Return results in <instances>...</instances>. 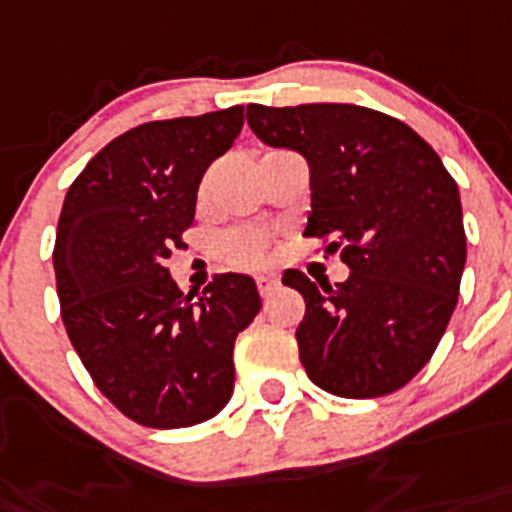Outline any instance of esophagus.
Returning a JSON list of instances; mask_svg holds the SVG:
<instances>
[{"instance_id": "obj_1", "label": "esophagus", "mask_w": 512, "mask_h": 512, "mask_svg": "<svg viewBox=\"0 0 512 512\" xmlns=\"http://www.w3.org/2000/svg\"><path fill=\"white\" fill-rule=\"evenodd\" d=\"M278 288H280L278 275H260V278H257V290H260L262 298H270Z\"/></svg>"}]
</instances>
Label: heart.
Here are the masks:
<instances>
[{"label":"heart","instance_id":"obj_1","mask_svg":"<svg viewBox=\"0 0 512 512\" xmlns=\"http://www.w3.org/2000/svg\"><path fill=\"white\" fill-rule=\"evenodd\" d=\"M265 237L260 232H234L227 234L222 242V250L229 262L242 267L260 265L265 257Z\"/></svg>","mask_w":512,"mask_h":512}]
</instances>
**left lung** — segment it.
<instances>
[{
    "label": "left lung",
    "instance_id": "8db88e82",
    "mask_svg": "<svg viewBox=\"0 0 512 512\" xmlns=\"http://www.w3.org/2000/svg\"><path fill=\"white\" fill-rule=\"evenodd\" d=\"M262 143L298 151L310 169L305 234L331 237L343 283L300 270V361L315 386L346 399L401 389L432 358L460 295L467 240L455 179L407 123L364 105H247Z\"/></svg>",
    "mask_w": 512,
    "mask_h": 512
}]
</instances>
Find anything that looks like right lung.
<instances>
[{"mask_svg":"<svg viewBox=\"0 0 512 512\" xmlns=\"http://www.w3.org/2000/svg\"><path fill=\"white\" fill-rule=\"evenodd\" d=\"M242 111L131 128L65 194L52 252L62 323L95 386L143 427L222 412L234 338L262 308L250 275H217L194 300L166 267L194 222L204 171L240 136Z\"/></svg>","mask_w":512,"mask_h":512,"instance_id":"right-lung-1","label":"right lung"}]
</instances>
